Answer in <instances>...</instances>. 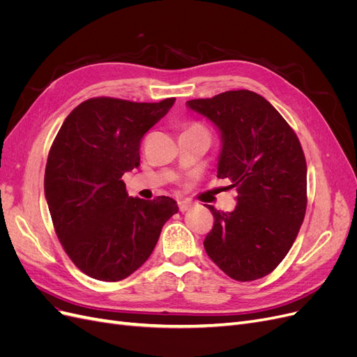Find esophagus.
Masks as SVG:
<instances>
[{
    "instance_id": "34e87169",
    "label": "esophagus",
    "mask_w": 357,
    "mask_h": 357,
    "mask_svg": "<svg viewBox=\"0 0 357 357\" xmlns=\"http://www.w3.org/2000/svg\"><path fill=\"white\" fill-rule=\"evenodd\" d=\"M192 205H193V204H192L190 201H178V208H180L181 213H185V211L190 210Z\"/></svg>"
}]
</instances>
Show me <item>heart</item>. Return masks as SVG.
Instances as JSON below:
<instances>
[{
    "label": "heart",
    "mask_w": 357,
    "mask_h": 357,
    "mask_svg": "<svg viewBox=\"0 0 357 357\" xmlns=\"http://www.w3.org/2000/svg\"><path fill=\"white\" fill-rule=\"evenodd\" d=\"M183 132H190V134H204V135L210 137L208 129L205 128L202 123H199V122H192V123L186 125V126H185V129H183Z\"/></svg>",
    "instance_id": "1"
}]
</instances>
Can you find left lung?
<instances>
[{
	"label": "left lung",
	"instance_id": "1",
	"mask_svg": "<svg viewBox=\"0 0 357 357\" xmlns=\"http://www.w3.org/2000/svg\"><path fill=\"white\" fill-rule=\"evenodd\" d=\"M188 105L220 129L218 177L236 189L231 213L207 208L205 252L236 282L273 273L296 240L307 210V162L294 129L264 96L240 89Z\"/></svg>",
	"mask_w": 357,
	"mask_h": 357
}]
</instances>
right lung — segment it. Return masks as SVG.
Wrapping results in <instances>:
<instances>
[{"instance_id":"1","label":"right lung","mask_w":357,"mask_h":357,"mask_svg":"<svg viewBox=\"0 0 357 357\" xmlns=\"http://www.w3.org/2000/svg\"><path fill=\"white\" fill-rule=\"evenodd\" d=\"M174 101L86 100L53 139L45 172L49 211L63 250L86 275L101 282L131 275L152 255L162 226L178 211L168 197H128L122 180L139 165L142 138Z\"/></svg>"}]
</instances>
